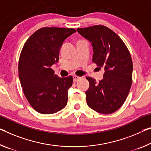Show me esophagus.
I'll use <instances>...</instances> for the list:
<instances>
[{"instance_id": "obj_1", "label": "esophagus", "mask_w": 151, "mask_h": 151, "mask_svg": "<svg viewBox=\"0 0 151 151\" xmlns=\"http://www.w3.org/2000/svg\"><path fill=\"white\" fill-rule=\"evenodd\" d=\"M81 78L80 76H76V75H73V80L75 82H76V81H78Z\"/></svg>"}]
</instances>
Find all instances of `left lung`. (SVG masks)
<instances>
[{
  "instance_id": "obj_1",
  "label": "left lung",
  "mask_w": 151,
  "mask_h": 151,
  "mask_svg": "<svg viewBox=\"0 0 151 151\" xmlns=\"http://www.w3.org/2000/svg\"><path fill=\"white\" fill-rule=\"evenodd\" d=\"M77 32L91 42L93 62L104 68V78L97 83L87 77L85 92L88 106L98 113L110 114L125 102L132 82L133 64L130 52L122 40L103 25L78 28Z\"/></svg>"
}]
</instances>
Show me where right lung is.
<instances>
[{"instance_id":"1","label":"right lung","mask_w":151,"mask_h":151,"mask_svg":"<svg viewBox=\"0 0 151 151\" xmlns=\"http://www.w3.org/2000/svg\"><path fill=\"white\" fill-rule=\"evenodd\" d=\"M75 32L73 28L42 27L24 44L19 60V76L26 99L40 114L56 113L66 106L73 78L58 77L52 66L59 60L64 40Z\"/></svg>"}]
</instances>
